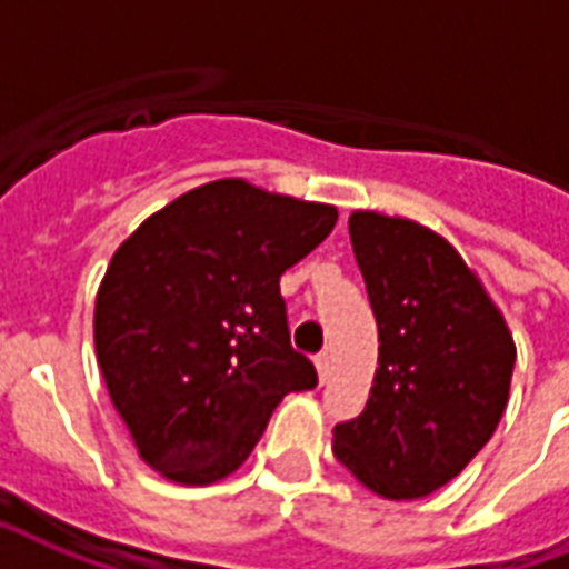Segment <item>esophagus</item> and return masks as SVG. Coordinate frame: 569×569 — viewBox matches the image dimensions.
<instances>
[{
    "label": "esophagus",
    "mask_w": 569,
    "mask_h": 569,
    "mask_svg": "<svg viewBox=\"0 0 569 569\" xmlns=\"http://www.w3.org/2000/svg\"><path fill=\"white\" fill-rule=\"evenodd\" d=\"M315 365H317V377H320V382L329 380V368H332V356H329V353H317Z\"/></svg>",
    "instance_id": "esophagus-1"
}]
</instances>
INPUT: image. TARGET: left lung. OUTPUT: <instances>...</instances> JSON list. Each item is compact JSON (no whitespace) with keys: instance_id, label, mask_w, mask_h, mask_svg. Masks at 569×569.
<instances>
[{"instance_id":"obj_1","label":"left lung","mask_w":569,"mask_h":569,"mask_svg":"<svg viewBox=\"0 0 569 569\" xmlns=\"http://www.w3.org/2000/svg\"><path fill=\"white\" fill-rule=\"evenodd\" d=\"M350 243L380 329V368L362 416L335 425L332 451L380 499H421L496 433L517 345L481 279L436 231L353 210Z\"/></svg>"}]
</instances>
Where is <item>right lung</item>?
Here are the masks:
<instances>
[{"instance_id": "obj_1", "label": "right lung", "mask_w": 569, "mask_h": 569, "mask_svg": "<svg viewBox=\"0 0 569 569\" xmlns=\"http://www.w3.org/2000/svg\"><path fill=\"white\" fill-rule=\"evenodd\" d=\"M332 204L210 180L148 216L106 267L94 347L139 457L187 487L246 463L272 409L317 386L290 347L281 272L323 243Z\"/></svg>"}]
</instances>
